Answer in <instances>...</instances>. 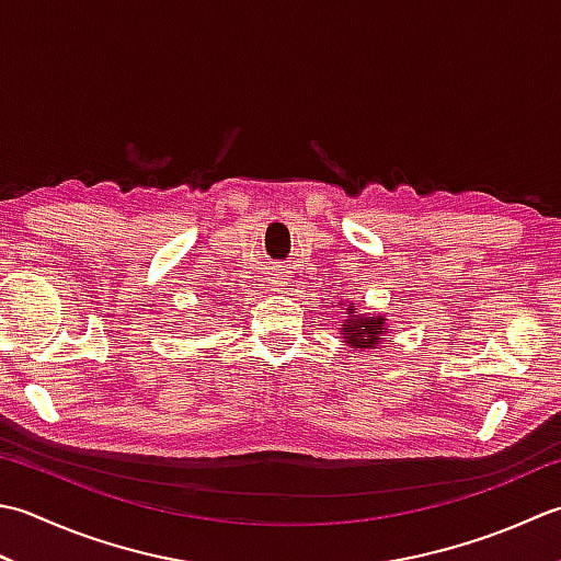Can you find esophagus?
<instances>
[{
  "label": "esophagus",
  "instance_id": "esophagus-1",
  "mask_svg": "<svg viewBox=\"0 0 561 561\" xmlns=\"http://www.w3.org/2000/svg\"><path fill=\"white\" fill-rule=\"evenodd\" d=\"M284 287V277L282 274H274V277L270 279V289H274V291H279Z\"/></svg>",
  "mask_w": 561,
  "mask_h": 561
}]
</instances>
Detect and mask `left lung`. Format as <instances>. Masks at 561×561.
I'll list each match as a JSON object with an SVG mask.
<instances>
[{
	"label": "left lung",
	"mask_w": 561,
	"mask_h": 561,
	"mask_svg": "<svg viewBox=\"0 0 561 561\" xmlns=\"http://www.w3.org/2000/svg\"><path fill=\"white\" fill-rule=\"evenodd\" d=\"M350 313H355L353 306L347 309ZM387 333L383 328V318H375V316H355L353 325L345 328V337L347 343L353 347H375L379 343V335Z\"/></svg>",
	"instance_id": "8db88e82"
}]
</instances>
